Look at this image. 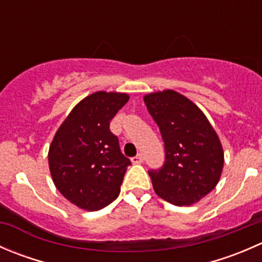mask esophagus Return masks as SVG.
<instances>
[{
  "label": "esophagus",
  "instance_id": "34e87169",
  "mask_svg": "<svg viewBox=\"0 0 262 262\" xmlns=\"http://www.w3.org/2000/svg\"><path fill=\"white\" fill-rule=\"evenodd\" d=\"M132 162H133V163H142V162H143V156H142L141 153H138L137 156L132 157Z\"/></svg>",
  "mask_w": 262,
  "mask_h": 262
}]
</instances>
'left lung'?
I'll return each mask as SVG.
<instances>
[{
  "label": "left lung",
  "mask_w": 262,
  "mask_h": 262,
  "mask_svg": "<svg viewBox=\"0 0 262 262\" xmlns=\"http://www.w3.org/2000/svg\"><path fill=\"white\" fill-rule=\"evenodd\" d=\"M165 143V162L149 170L158 196L173 205H190L209 194L223 168V149L202 110L172 90L144 96Z\"/></svg>",
  "instance_id": "obj_1"
}]
</instances>
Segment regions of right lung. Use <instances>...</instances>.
<instances>
[{
	"label": "right lung",
	"instance_id": "add662e5",
	"mask_svg": "<svg viewBox=\"0 0 262 262\" xmlns=\"http://www.w3.org/2000/svg\"><path fill=\"white\" fill-rule=\"evenodd\" d=\"M129 96L99 91L78 102L55 133L49 148V168L60 194L86 210L113 203L130 160L121 153L110 121Z\"/></svg>",
	"mask_w": 262,
	"mask_h": 262
}]
</instances>
